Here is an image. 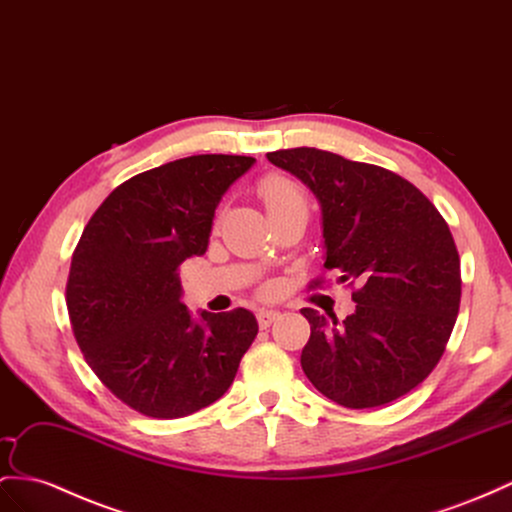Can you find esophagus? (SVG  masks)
<instances>
[{"mask_svg": "<svg viewBox=\"0 0 512 512\" xmlns=\"http://www.w3.org/2000/svg\"><path fill=\"white\" fill-rule=\"evenodd\" d=\"M277 318H279V311H274V309H261L257 313V322H259L261 329H268V326Z\"/></svg>", "mask_w": 512, "mask_h": 512, "instance_id": "1", "label": "esophagus"}]
</instances>
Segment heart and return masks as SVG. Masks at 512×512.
Returning <instances> with one entry per match:
<instances>
[{
	"label": "heart",
	"mask_w": 512,
	"mask_h": 512,
	"mask_svg": "<svg viewBox=\"0 0 512 512\" xmlns=\"http://www.w3.org/2000/svg\"><path fill=\"white\" fill-rule=\"evenodd\" d=\"M259 196L268 209V216L283 212V209L296 207V205H307L303 190H300L292 179H287L283 175H270L261 181Z\"/></svg>",
	"instance_id": "1"
}]
</instances>
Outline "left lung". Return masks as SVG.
I'll use <instances>...</instances> for the list:
<instances>
[{
	"mask_svg": "<svg viewBox=\"0 0 512 512\" xmlns=\"http://www.w3.org/2000/svg\"><path fill=\"white\" fill-rule=\"evenodd\" d=\"M268 160L316 194L324 266L363 283L344 322L303 309L311 324L303 372L348 409L398 400L439 363L458 316L461 259L448 222L387 168L311 147L272 151Z\"/></svg>",
	"mask_w": 512,
	"mask_h": 512,
	"instance_id": "obj_1",
	"label": "left lung"
}]
</instances>
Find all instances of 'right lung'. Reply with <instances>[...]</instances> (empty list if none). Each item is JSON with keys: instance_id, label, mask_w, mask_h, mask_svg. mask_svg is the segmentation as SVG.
I'll return each mask as SVG.
<instances>
[{"instance_id": "obj_1", "label": "right lung", "mask_w": 512, "mask_h": 512, "mask_svg": "<svg viewBox=\"0 0 512 512\" xmlns=\"http://www.w3.org/2000/svg\"><path fill=\"white\" fill-rule=\"evenodd\" d=\"M255 157L192 155L127 179L88 220L67 283L86 363L131 409L175 419L225 393L259 331L248 309L181 303L179 266L207 251L216 207Z\"/></svg>"}]
</instances>
